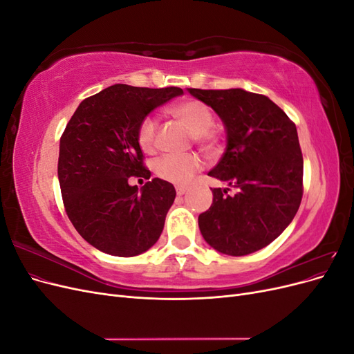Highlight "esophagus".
Wrapping results in <instances>:
<instances>
[{"instance_id": "34e87169", "label": "esophagus", "mask_w": 354, "mask_h": 354, "mask_svg": "<svg viewBox=\"0 0 354 354\" xmlns=\"http://www.w3.org/2000/svg\"><path fill=\"white\" fill-rule=\"evenodd\" d=\"M186 190H187V189H186V187H183V186H178V187L176 189V192H177V195H178V196H183V195L186 194Z\"/></svg>"}]
</instances>
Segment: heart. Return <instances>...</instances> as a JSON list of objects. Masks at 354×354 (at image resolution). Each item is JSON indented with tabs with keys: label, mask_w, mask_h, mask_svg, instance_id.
<instances>
[{
	"label": "heart",
	"mask_w": 354,
	"mask_h": 354,
	"mask_svg": "<svg viewBox=\"0 0 354 354\" xmlns=\"http://www.w3.org/2000/svg\"><path fill=\"white\" fill-rule=\"evenodd\" d=\"M168 113L183 124L202 149L211 152L217 147V138L209 128L214 124L212 112L199 100H183L171 104ZM156 121L151 116L142 120L137 130V140L145 152H152L156 143ZM202 162L196 155H165L155 162V173L169 183L185 186L201 169Z\"/></svg>",
	"instance_id": "b5f03b06"
}]
</instances>
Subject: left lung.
<instances>
[{
	"label": "left lung",
	"mask_w": 354,
	"mask_h": 354,
	"mask_svg": "<svg viewBox=\"0 0 354 354\" xmlns=\"http://www.w3.org/2000/svg\"><path fill=\"white\" fill-rule=\"evenodd\" d=\"M187 91L209 106L226 130V151L208 176L227 187L211 189L212 205L199 216V230L221 254H252L279 236L301 203L297 127L267 95L242 88Z\"/></svg>",
	"instance_id": "left-lung-1"
}]
</instances>
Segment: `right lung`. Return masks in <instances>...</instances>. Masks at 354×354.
<instances>
[{"mask_svg":"<svg viewBox=\"0 0 354 354\" xmlns=\"http://www.w3.org/2000/svg\"><path fill=\"white\" fill-rule=\"evenodd\" d=\"M183 94L177 87L142 88L115 84L80 106L60 138L57 176L66 214L81 236L99 251L134 257L156 243L176 189L145 178L137 130L158 106Z\"/></svg>","mask_w":354,"mask_h":354,"instance_id":"add662e5","label":"right lung"}]
</instances>
